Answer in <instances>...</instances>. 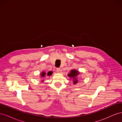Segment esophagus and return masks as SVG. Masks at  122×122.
Wrapping results in <instances>:
<instances>
[{"label": "esophagus", "mask_w": 122, "mask_h": 122, "mask_svg": "<svg viewBox=\"0 0 122 122\" xmlns=\"http://www.w3.org/2000/svg\"><path fill=\"white\" fill-rule=\"evenodd\" d=\"M60 71H61L60 68H57V69H56V72H57V73H60Z\"/></svg>", "instance_id": "1"}]
</instances>
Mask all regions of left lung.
Segmentation results:
<instances>
[{
    "instance_id": "8db88e82",
    "label": "left lung",
    "mask_w": 122,
    "mask_h": 122,
    "mask_svg": "<svg viewBox=\"0 0 122 122\" xmlns=\"http://www.w3.org/2000/svg\"><path fill=\"white\" fill-rule=\"evenodd\" d=\"M80 72H79L78 71H77L75 69H73L72 70L71 72L69 74H68V76L70 77V78L73 79V84H76L77 82H78V77H77V76H78Z\"/></svg>"
}]
</instances>
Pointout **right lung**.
<instances>
[{
  "label": "right lung",
  "instance_id": "obj_1",
  "mask_svg": "<svg viewBox=\"0 0 122 122\" xmlns=\"http://www.w3.org/2000/svg\"><path fill=\"white\" fill-rule=\"evenodd\" d=\"M52 73H52V71H49V72H48L47 73H46V72H45L43 71L40 74H41V76L42 78H44V77H45V76H46V75H47V76H50V75H52ZM42 81H43L44 80H43Z\"/></svg>",
  "mask_w": 122,
  "mask_h": 122
}]
</instances>
